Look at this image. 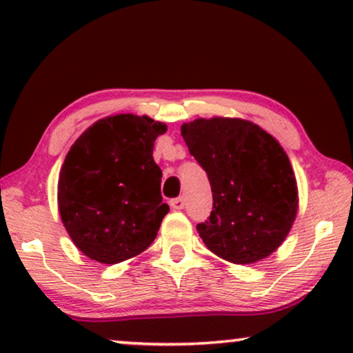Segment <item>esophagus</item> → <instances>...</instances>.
Instances as JSON below:
<instances>
[{"label": "esophagus", "instance_id": "esophagus-1", "mask_svg": "<svg viewBox=\"0 0 353 353\" xmlns=\"http://www.w3.org/2000/svg\"><path fill=\"white\" fill-rule=\"evenodd\" d=\"M170 205H172L173 210H181V209H185V205H186L185 197H183V196L175 197V199L170 201Z\"/></svg>", "mask_w": 353, "mask_h": 353}]
</instances>
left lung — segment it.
<instances>
[{"mask_svg":"<svg viewBox=\"0 0 353 353\" xmlns=\"http://www.w3.org/2000/svg\"><path fill=\"white\" fill-rule=\"evenodd\" d=\"M181 137L212 188L210 216L197 223L207 248L238 265L268 257L297 215V183L284 149L241 119H197L181 125Z\"/></svg>","mask_w":353,"mask_h":353,"instance_id":"obj_1","label":"left lung"}]
</instances>
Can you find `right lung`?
<instances>
[{
  "mask_svg": "<svg viewBox=\"0 0 353 353\" xmlns=\"http://www.w3.org/2000/svg\"><path fill=\"white\" fill-rule=\"evenodd\" d=\"M165 130L146 115L120 114L98 120L72 144L57 202L67 233L86 257L119 263L156 239L168 205L152 149Z\"/></svg>",
  "mask_w": 353,
  "mask_h": 353,
  "instance_id": "obj_1",
  "label": "right lung"
}]
</instances>
